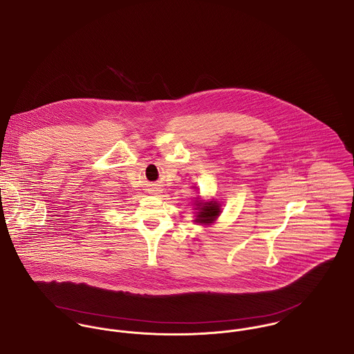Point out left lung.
Returning <instances> with one entry per match:
<instances>
[{"label":"left lung","mask_w":354,"mask_h":354,"mask_svg":"<svg viewBox=\"0 0 354 354\" xmlns=\"http://www.w3.org/2000/svg\"><path fill=\"white\" fill-rule=\"evenodd\" d=\"M218 213H220V208H218V204L216 201H209V203L201 204L198 207L196 221L203 223V224H211L216 220Z\"/></svg>","instance_id":"left-lung-1"}]
</instances>
